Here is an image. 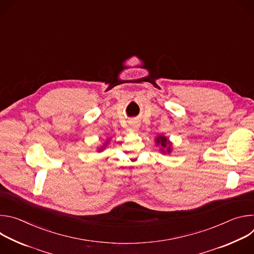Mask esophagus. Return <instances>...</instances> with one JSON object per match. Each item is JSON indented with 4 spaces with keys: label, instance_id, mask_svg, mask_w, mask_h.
Segmentation results:
<instances>
[{
    "label": "esophagus",
    "instance_id": "1",
    "mask_svg": "<svg viewBox=\"0 0 254 254\" xmlns=\"http://www.w3.org/2000/svg\"><path fill=\"white\" fill-rule=\"evenodd\" d=\"M138 127H139L138 124H136V123L130 124V129H131V131H137V130H138Z\"/></svg>",
    "mask_w": 254,
    "mask_h": 254
}]
</instances>
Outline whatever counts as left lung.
I'll return each instance as SVG.
<instances>
[{"instance_id":"obj_1","label":"left lung","mask_w":254,"mask_h":254,"mask_svg":"<svg viewBox=\"0 0 254 254\" xmlns=\"http://www.w3.org/2000/svg\"><path fill=\"white\" fill-rule=\"evenodd\" d=\"M156 143H157V146H161L162 147L161 151L163 153H166V151H164L165 149L166 150L168 153H171V143H170V141L168 140V138L166 136H164V135L157 136Z\"/></svg>"}]
</instances>
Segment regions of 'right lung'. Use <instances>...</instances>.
Wrapping results in <instances>:
<instances>
[{"label":"right lung","mask_w":254,"mask_h":254,"mask_svg":"<svg viewBox=\"0 0 254 254\" xmlns=\"http://www.w3.org/2000/svg\"><path fill=\"white\" fill-rule=\"evenodd\" d=\"M104 146H105V144H104ZM102 149H103V147H102V148H100V150H99V151H102Z\"/></svg>","instance_id":"right-lung-1"}]
</instances>
